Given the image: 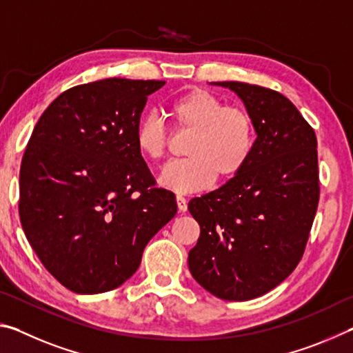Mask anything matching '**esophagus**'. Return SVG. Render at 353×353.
<instances>
[{"instance_id":"esophagus-1","label":"esophagus","mask_w":353,"mask_h":353,"mask_svg":"<svg viewBox=\"0 0 353 353\" xmlns=\"http://www.w3.org/2000/svg\"><path fill=\"white\" fill-rule=\"evenodd\" d=\"M176 202H177V208H179V212H181V213H185V212H187L188 205H187V199H185L183 196H176Z\"/></svg>"}]
</instances>
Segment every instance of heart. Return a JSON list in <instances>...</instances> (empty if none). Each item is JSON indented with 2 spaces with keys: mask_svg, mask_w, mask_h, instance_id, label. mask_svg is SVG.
<instances>
[{
  "mask_svg": "<svg viewBox=\"0 0 353 353\" xmlns=\"http://www.w3.org/2000/svg\"><path fill=\"white\" fill-rule=\"evenodd\" d=\"M168 115L181 132L193 134L187 160L170 163L160 174V185L179 194L194 193L219 182L234 181L252 157L256 140L254 117L246 109L225 105L204 88H190L168 104ZM170 132L155 115L143 117L135 129L137 151L159 162L168 151Z\"/></svg>",
  "mask_w": 353,
  "mask_h": 353,
  "instance_id": "1",
  "label": "heart"
}]
</instances>
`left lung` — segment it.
<instances>
[{
  "label": "left lung",
  "mask_w": 353,
  "mask_h": 353,
  "mask_svg": "<svg viewBox=\"0 0 353 353\" xmlns=\"http://www.w3.org/2000/svg\"><path fill=\"white\" fill-rule=\"evenodd\" d=\"M230 88L254 117L252 157L234 181L188 202L201 236L188 254L191 276L224 301H249L296 270L319 202L318 141L288 98L244 82Z\"/></svg>",
  "instance_id": "obj_1"
}]
</instances>
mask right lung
Returning a JSON list of instances; mask_svg holds the SVG:
<instances>
[{"instance_id":"1","label":"right lung","mask_w":353,"mask_h":353,"mask_svg":"<svg viewBox=\"0 0 353 353\" xmlns=\"http://www.w3.org/2000/svg\"><path fill=\"white\" fill-rule=\"evenodd\" d=\"M165 81L110 77L76 85L35 124L20 168V221L65 288L97 294L139 270L148 241L177 204L135 146L148 97Z\"/></svg>"}]
</instances>
